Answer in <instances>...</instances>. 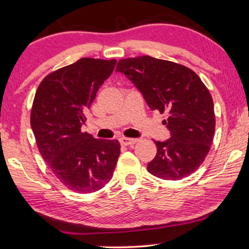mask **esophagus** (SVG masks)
<instances>
[{
  "label": "esophagus",
  "instance_id": "obj_1",
  "mask_svg": "<svg viewBox=\"0 0 249 249\" xmlns=\"http://www.w3.org/2000/svg\"><path fill=\"white\" fill-rule=\"evenodd\" d=\"M137 139H130V138H121L120 139V143L122 146H132L137 142Z\"/></svg>",
  "mask_w": 249,
  "mask_h": 249
}]
</instances>
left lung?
I'll use <instances>...</instances> for the list:
<instances>
[{"label":"left lung","mask_w":249,"mask_h":249,"mask_svg":"<svg viewBox=\"0 0 249 249\" xmlns=\"http://www.w3.org/2000/svg\"><path fill=\"white\" fill-rule=\"evenodd\" d=\"M117 71L142 93L151 110L167 113L170 139L155 141L157 155L147 169L164 180H179L196 171L215 135L213 102L191 69L149 55L119 60Z\"/></svg>","instance_id":"1"}]
</instances>
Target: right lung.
<instances>
[{"instance_id":"right-lung-1","label":"right lung","mask_w":249,"mask_h":249,"mask_svg":"<svg viewBox=\"0 0 249 249\" xmlns=\"http://www.w3.org/2000/svg\"><path fill=\"white\" fill-rule=\"evenodd\" d=\"M116 63L82 58L48 74L34 95L30 121L37 149L52 174L75 193L105 187L119 158V141L81 131L87 110Z\"/></svg>"}]
</instances>
